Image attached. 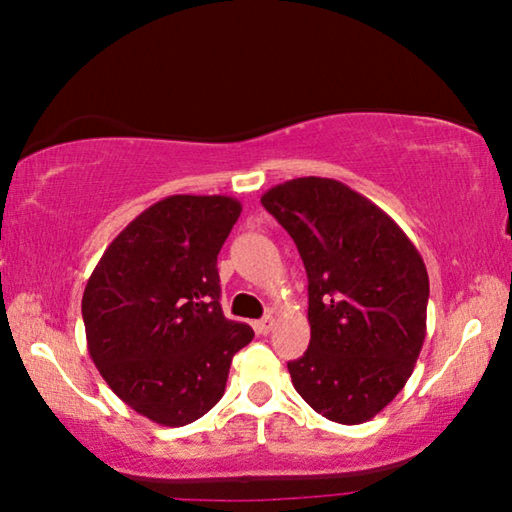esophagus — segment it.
Wrapping results in <instances>:
<instances>
[{
  "instance_id": "1",
  "label": "esophagus",
  "mask_w": 512,
  "mask_h": 512,
  "mask_svg": "<svg viewBox=\"0 0 512 512\" xmlns=\"http://www.w3.org/2000/svg\"><path fill=\"white\" fill-rule=\"evenodd\" d=\"M273 327H275V318L273 316H264L262 320H257V323H255V329H257L259 334H268Z\"/></svg>"
}]
</instances>
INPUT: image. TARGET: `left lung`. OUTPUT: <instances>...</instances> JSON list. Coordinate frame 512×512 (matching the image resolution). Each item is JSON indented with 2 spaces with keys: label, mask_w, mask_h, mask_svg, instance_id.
<instances>
[{
  "label": "left lung",
  "mask_w": 512,
  "mask_h": 512,
  "mask_svg": "<svg viewBox=\"0 0 512 512\" xmlns=\"http://www.w3.org/2000/svg\"><path fill=\"white\" fill-rule=\"evenodd\" d=\"M262 205L296 241L309 280L311 341L289 361L293 386L327 420L368 422L420 357L427 266L391 216L339 180L293 178Z\"/></svg>",
  "instance_id": "1"
}]
</instances>
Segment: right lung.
I'll list each match as a JSON object with an SVG mask.
<instances>
[{
	"label": "right lung",
	"instance_id": "1",
	"mask_svg": "<svg viewBox=\"0 0 512 512\" xmlns=\"http://www.w3.org/2000/svg\"><path fill=\"white\" fill-rule=\"evenodd\" d=\"M241 203L167 196L126 225L83 291L88 352L121 402L185 427L221 400L253 327L223 316L216 257Z\"/></svg>",
	"mask_w": 512,
	"mask_h": 512
}]
</instances>
